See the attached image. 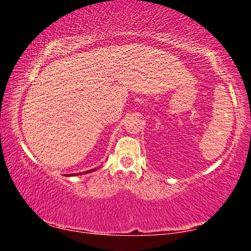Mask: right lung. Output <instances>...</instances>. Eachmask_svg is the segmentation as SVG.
<instances>
[{
    "mask_svg": "<svg viewBox=\"0 0 251 251\" xmlns=\"http://www.w3.org/2000/svg\"><path fill=\"white\" fill-rule=\"evenodd\" d=\"M94 171H96V168L95 169H91V171H87V172H84V173H79V174H70V175H65V176H76V175H80V174L92 173V172H94Z\"/></svg>",
    "mask_w": 251,
    "mask_h": 251,
    "instance_id": "add662e5",
    "label": "right lung"
}]
</instances>
